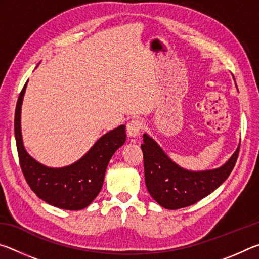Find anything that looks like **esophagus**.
Returning <instances> with one entry per match:
<instances>
[{
	"mask_svg": "<svg viewBox=\"0 0 259 259\" xmlns=\"http://www.w3.org/2000/svg\"><path fill=\"white\" fill-rule=\"evenodd\" d=\"M143 128V122L139 119L131 120L128 124H126V133H128L129 137H136L138 136L139 131Z\"/></svg>",
	"mask_w": 259,
	"mask_h": 259,
	"instance_id": "1",
	"label": "esophagus"
}]
</instances>
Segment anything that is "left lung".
Masks as SVG:
<instances>
[{
    "mask_svg": "<svg viewBox=\"0 0 259 259\" xmlns=\"http://www.w3.org/2000/svg\"><path fill=\"white\" fill-rule=\"evenodd\" d=\"M143 137L144 144L140 147L147 191L161 207L171 210L194 204L221 186L233 170L240 150L239 145L221 168L188 171L170 160L150 136L144 134Z\"/></svg>",
    "mask_w": 259,
    "mask_h": 259,
    "instance_id": "1",
    "label": "left lung"
}]
</instances>
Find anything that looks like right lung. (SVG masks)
Instances as JSON below:
<instances>
[{
    "mask_svg": "<svg viewBox=\"0 0 259 259\" xmlns=\"http://www.w3.org/2000/svg\"><path fill=\"white\" fill-rule=\"evenodd\" d=\"M26 85L19 95L15 113V137L19 163L26 182L38 198L66 210L87 208L102 190L105 172L115 151L125 143V125L100 137L87 154L68 166L48 168L26 152L20 128V113Z\"/></svg>",
    "mask_w": 259,
    "mask_h": 259,
    "instance_id": "obj_1",
    "label": "right lung"
}]
</instances>
